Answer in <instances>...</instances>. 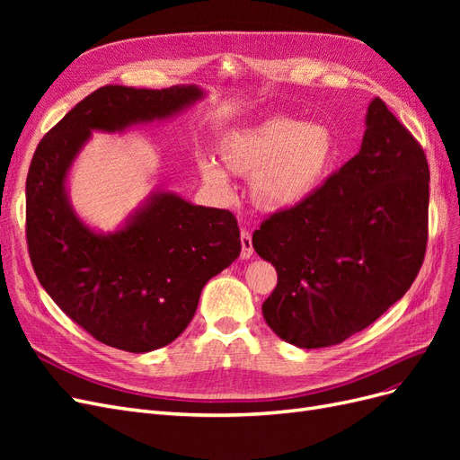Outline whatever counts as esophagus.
I'll use <instances>...</instances> for the list:
<instances>
[{
    "mask_svg": "<svg viewBox=\"0 0 460 460\" xmlns=\"http://www.w3.org/2000/svg\"><path fill=\"white\" fill-rule=\"evenodd\" d=\"M242 240V259H252L253 257V242H252V234L247 230H242L240 234Z\"/></svg>",
    "mask_w": 460,
    "mask_h": 460,
    "instance_id": "obj_1",
    "label": "esophagus"
}]
</instances>
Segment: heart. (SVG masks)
<instances>
[{
	"label": "heart",
	"instance_id": "heart-1",
	"mask_svg": "<svg viewBox=\"0 0 460 460\" xmlns=\"http://www.w3.org/2000/svg\"><path fill=\"white\" fill-rule=\"evenodd\" d=\"M217 153L227 172L249 176V196L259 208L282 213L323 188L340 144L328 124L276 115L222 136ZM198 174L213 193L228 196L230 180L218 164L199 161Z\"/></svg>",
	"mask_w": 460,
	"mask_h": 460
}]
</instances>
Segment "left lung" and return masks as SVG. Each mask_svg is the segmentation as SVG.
Here are the masks:
<instances>
[{
  "label": "left lung",
  "instance_id": "8db88e82",
  "mask_svg": "<svg viewBox=\"0 0 460 460\" xmlns=\"http://www.w3.org/2000/svg\"><path fill=\"white\" fill-rule=\"evenodd\" d=\"M424 149L380 97L357 155L311 199L253 232L278 284L262 316L278 338L318 349L370 326L419 274L428 242Z\"/></svg>",
  "mask_w": 460,
  "mask_h": 460
}]
</instances>
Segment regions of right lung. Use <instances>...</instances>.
I'll return each mask as SVG.
<instances>
[{"label": "right lung", "instance_id": "add662e5", "mask_svg": "<svg viewBox=\"0 0 460 460\" xmlns=\"http://www.w3.org/2000/svg\"><path fill=\"white\" fill-rule=\"evenodd\" d=\"M203 97L193 84L95 90L44 136L26 176V242L41 288L97 341L122 351L159 349L186 330L203 286L240 257L238 220L159 190L115 232H95L75 213L66 176L93 130L171 119Z\"/></svg>", "mask_w": 460, "mask_h": 460}]
</instances>
